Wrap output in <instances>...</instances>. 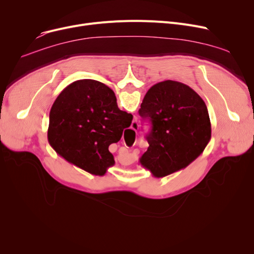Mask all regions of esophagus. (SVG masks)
<instances>
[{"mask_svg": "<svg viewBox=\"0 0 254 254\" xmlns=\"http://www.w3.org/2000/svg\"><path fill=\"white\" fill-rule=\"evenodd\" d=\"M131 127H132V129H136V128L138 127V124H137L136 122H132V124H131Z\"/></svg>", "mask_w": 254, "mask_h": 254, "instance_id": "1", "label": "esophagus"}]
</instances>
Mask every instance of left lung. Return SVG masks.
Listing matches in <instances>:
<instances>
[{"label":"left lung","instance_id":"obj_1","mask_svg":"<svg viewBox=\"0 0 254 254\" xmlns=\"http://www.w3.org/2000/svg\"><path fill=\"white\" fill-rule=\"evenodd\" d=\"M139 114L152 127L146 136L149 147L140 158L142 166L161 178L175 173L201 154L211 139L207 106L184 83L166 80L151 86Z\"/></svg>","mask_w":254,"mask_h":254}]
</instances>
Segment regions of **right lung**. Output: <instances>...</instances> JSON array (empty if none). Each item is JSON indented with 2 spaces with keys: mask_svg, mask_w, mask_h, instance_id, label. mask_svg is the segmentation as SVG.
<instances>
[{
  "mask_svg": "<svg viewBox=\"0 0 254 254\" xmlns=\"http://www.w3.org/2000/svg\"><path fill=\"white\" fill-rule=\"evenodd\" d=\"M132 115L117 106L114 91L102 82L82 79L66 86L49 113L50 145L66 162L93 175L114 165L109 145L116 143Z\"/></svg>",
  "mask_w": 254,
  "mask_h": 254,
  "instance_id": "add662e5",
  "label": "right lung"
}]
</instances>
